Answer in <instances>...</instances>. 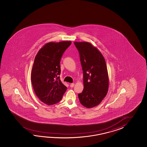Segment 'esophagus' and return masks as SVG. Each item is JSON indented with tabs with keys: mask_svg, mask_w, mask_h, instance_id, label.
I'll return each mask as SVG.
<instances>
[{
	"mask_svg": "<svg viewBox=\"0 0 147 147\" xmlns=\"http://www.w3.org/2000/svg\"><path fill=\"white\" fill-rule=\"evenodd\" d=\"M74 86H75V84H74V83H72V84H71L70 85V87L72 88L74 87Z\"/></svg>",
	"mask_w": 147,
	"mask_h": 147,
	"instance_id": "1",
	"label": "esophagus"
}]
</instances>
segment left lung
Instances as JSON below:
<instances>
[{
    "mask_svg": "<svg viewBox=\"0 0 147 147\" xmlns=\"http://www.w3.org/2000/svg\"><path fill=\"white\" fill-rule=\"evenodd\" d=\"M83 71L84 88L78 94L80 102L90 108L97 106L106 97L109 87L106 63L102 55L88 42H74Z\"/></svg>",
    "mask_w": 147,
    "mask_h": 147,
    "instance_id": "obj_1",
    "label": "left lung"
}]
</instances>
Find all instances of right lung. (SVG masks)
Returning a JSON list of instances; mask_svg holds the SVG:
<instances>
[{"label": "right lung", "mask_w": 147, "mask_h": 147, "mask_svg": "<svg viewBox=\"0 0 147 147\" xmlns=\"http://www.w3.org/2000/svg\"><path fill=\"white\" fill-rule=\"evenodd\" d=\"M71 44L70 41L48 42L35 57L31 82L38 98L48 105L59 102L67 90L60 80V63L63 53Z\"/></svg>", "instance_id": "add662e5"}]
</instances>
